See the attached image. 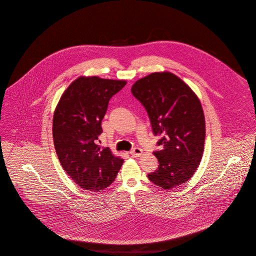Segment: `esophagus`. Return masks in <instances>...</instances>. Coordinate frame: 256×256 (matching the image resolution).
Listing matches in <instances>:
<instances>
[{"instance_id":"obj_1","label":"esophagus","mask_w":256,"mask_h":256,"mask_svg":"<svg viewBox=\"0 0 256 256\" xmlns=\"http://www.w3.org/2000/svg\"><path fill=\"white\" fill-rule=\"evenodd\" d=\"M142 152H143L142 148L135 146V148H134L130 150V154L134 158H139V156H141Z\"/></svg>"}]
</instances>
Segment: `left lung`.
<instances>
[{
	"label": "left lung",
	"instance_id": "8db88e82",
	"mask_svg": "<svg viewBox=\"0 0 256 256\" xmlns=\"http://www.w3.org/2000/svg\"><path fill=\"white\" fill-rule=\"evenodd\" d=\"M132 93L145 108L152 132L160 136L154 154L158 168L148 180L162 189L188 182L204 154L206 121L200 100L174 74L152 73L137 80Z\"/></svg>",
	"mask_w": 256,
	"mask_h": 256
}]
</instances>
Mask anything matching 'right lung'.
Returning <instances> with one entry per match:
<instances>
[{
  "label": "right lung",
  "instance_id": "add662e5",
  "mask_svg": "<svg viewBox=\"0 0 256 256\" xmlns=\"http://www.w3.org/2000/svg\"><path fill=\"white\" fill-rule=\"evenodd\" d=\"M124 80L80 76L61 96L52 120V137L62 168L74 182L100 192L115 180L124 160L98 145L111 98Z\"/></svg>",
  "mask_w": 256,
  "mask_h": 256
}]
</instances>
